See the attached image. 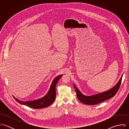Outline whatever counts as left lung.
<instances>
[{"mask_svg": "<svg viewBox=\"0 0 129 129\" xmlns=\"http://www.w3.org/2000/svg\"><path fill=\"white\" fill-rule=\"evenodd\" d=\"M122 76L123 74L119 81L110 89L105 92H101L90 96H86L83 95L74 85V84L73 83L74 89L76 92L77 97L81 103L86 105H95L102 102L115 95L120 86Z\"/></svg>", "mask_w": 129, "mask_h": 129, "instance_id": "8db88e82", "label": "left lung"}]
</instances>
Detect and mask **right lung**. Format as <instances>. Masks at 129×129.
<instances>
[{
    "instance_id": "add662e5",
    "label": "right lung",
    "mask_w": 129,
    "mask_h": 129,
    "mask_svg": "<svg viewBox=\"0 0 129 129\" xmlns=\"http://www.w3.org/2000/svg\"><path fill=\"white\" fill-rule=\"evenodd\" d=\"M62 76V74L56 76L55 78L53 80L52 84L51 85L50 88L48 93L44 97L40 98L38 99H35L30 101H22L16 97H15L14 96L13 97L15 100L18 102L19 103L25 105L30 108H34V109H41L46 108L51 105L55 100L56 96V91H55V87L56 85L59 80V78Z\"/></svg>"
}]
</instances>
